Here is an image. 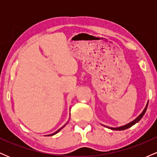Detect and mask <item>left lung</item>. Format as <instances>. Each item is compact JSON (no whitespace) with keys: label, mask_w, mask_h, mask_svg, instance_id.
<instances>
[{"label":"left lung","mask_w":157,"mask_h":157,"mask_svg":"<svg viewBox=\"0 0 157 157\" xmlns=\"http://www.w3.org/2000/svg\"><path fill=\"white\" fill-rule=\"evenodd\" d=\"M147 105H148V102H147V105H146V107L145 108V109H144V111H142L141 114H140V116L138 117H136V119H135V120H134V121H132V122H130V123L127 124V125H125L121 126V127H119V128H109V127H108V128H109L112 129V130H116V131H122V130H125V129H127V128H128L131 127V126H132V125H134V124H136V122H138L140 121V120H141V119L142 118V117L144 116V114H145V111H146V110H147Z\"/></svg>","instance_id":"1"}]
</instances>
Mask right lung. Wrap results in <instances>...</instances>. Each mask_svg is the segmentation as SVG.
<instances>
[{"instance_id": "right-lung-1", "label": "right lung", "mask_w": 157, "mask_h": 157, "mask_svg": "<svg viewBox=\"0 0 157 157\" xmlns=\"http://www.w3.org/2000/svg\"><path fill=\"white\" fill-rule=\"evenodd\" d=\"M64 125V126H65ZM64 126H63V127H64ZM63 127H62V128H60V129H59V130H57V131H56V132H55V133H53V134H49V135H48V136H53V135H55V134H57V132H59V131H60V130H61V129H62L63 128Z\"/></svg>"}]
</instances>
